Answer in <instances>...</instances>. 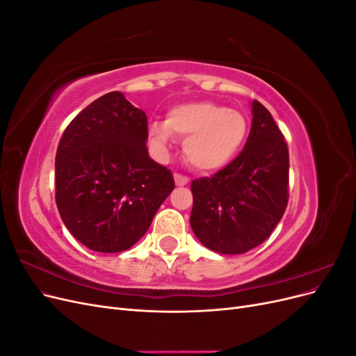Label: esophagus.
<instances>
[{
	"instance_id": "1",
	"label": "esophagus",
	"mask_w": 356,
	"mask_h": 356,
	"mask_svg": "<svg viewBox=\"0 0 356 356\" xmlns=\"http://www.w3.org/2000/svg\"><path fill=\"white\" fill-rule=\"evenodd\" d=\"M174 179H175V184H177L178 187H184V186H187L188 182H190V179H188L187 177L181 175V174H175V175H174Z\"/></svg>"
}]
</instances>
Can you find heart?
<instances>
[{"instance_id": "1", "label": "heart", "mask_w": 356, "mask_h": 356, "mask_svg": "<svg viewBox=\"0 0 356 356\" xmlns=\"http://www.w3.org/2000/svg\"><path fill=\"white\" fill-rule=\"evenodd\" d=\"M172 135L186 139L184 154L200 172H215L227 166L248 136V122L242 113L211 101L186 102L172 106L163 123L149 126V139L166 153Z\"/></svg>"}]
</instances>
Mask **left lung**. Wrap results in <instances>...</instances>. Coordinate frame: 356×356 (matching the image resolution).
Returning <instances> with one entry per match:
<instances>
[{"mask_svg":"<svg viewBox=\"0 0 356 356\" xmlns=\"http://www.w3.org/2000/svg\"><path fill=\"white\" fill-rule=\"evenodd\" d=\"M252 124L243 152L211 178L191 182L190 225L203 246L245 254L263 243L288 203L289 156L272 114L251 102Z\"/></svg>","mask_w":356,"mask_h":356,"instance_id":"left-lung-1","label":"left lung"}]
</instances>
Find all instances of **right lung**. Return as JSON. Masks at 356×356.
Listing matches in <instances>:
<instances>
[{"label":"right lung","mask_w":356,"mask_h":356,"mask_svg":"<svg viewBox=\"0 0 356 356\" xmlns=\"http://www.w3.org/2000/svg\"><path fill=\"white\" fill-rule=\"evenodd\" d=\"M147 115L110 92L74 118L56 152V204L75 239L96 252H122L148 230L175 188L149 157Z\"/></svg>","instance_id":"obj_1"}]
</instances>
